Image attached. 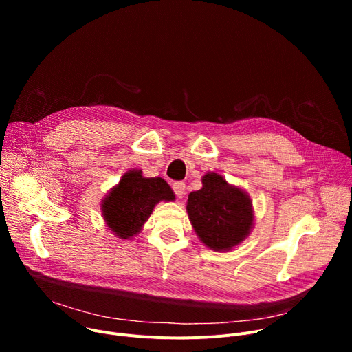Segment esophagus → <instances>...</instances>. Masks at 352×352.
<instances>
[{
  "instance_id": "34e87169",
  "label": "esophagus",
  "mask_w": 352,
  "mask_h": 352,
  "mask_svg": "<svg viewBox=\"0 0 352 352\" xmlns=\"http://www.w3.org/2000/svg\"><path fill=\"white\" fill-rule=\"evenodd\" d=\"M173 191L175 192L177 197H182L184 194H186V182H182V181L173 182Z\"/></svg>"
}]
</instances>
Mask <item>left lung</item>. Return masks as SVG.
<instances>
[{
	"mask_svg": "<svg viewBox=\"0 0 352 352\" xmlns=\"http://www.w3.org/2000/svg\"><path fill=\"white\" fill-rule=\"evenodd\" d=\"M187 211L201 241L215 251L241 243L252 226L250 198L215 173L207 174L202 188L188 195Z\"/></svg>",
	"mask_w": 352,
	"mask_h": 352,
	"instance_id": "left-lung-1",
	"label": "left lung"
}]
</instances>
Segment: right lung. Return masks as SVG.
I'll list each match as a JSON object with an SVG mask.
<instances>
[{
    "label": "right lung",
    "instance_id": "obj_1",
    "mask_svg": "<svg viewBox=\"0 0 352 352\" xmlns=\"http://www.w3.org/2000/svg\"><path fill=\"white\" fill-rule=\"evenodd\" d=\"M173 201L174 194L162 178H144L141 171L126 173L102 202V214L111 231L120 238L140 232L158 201Z\"/></svg>",
    "mask_w": 352,
    "mask_h": 352
}]
</instances>
